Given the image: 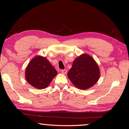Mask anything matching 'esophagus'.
<instances>
[{
	"label": "esophagus",
	"instance_id": "esophagus-1",
	"mask_svg": "<svg viewBox=\"0 0 129 129\" xmlns=\"http://www.w3.org/2000/svg\"><path fill=\"white\" fill-rule=\"evenodd\" d=\"M61 72L62 74H66L67 73V69H62L61 71Z\"/></svg>",
	"mask_w": 129,
	"mask_h": 129
}]
</instances>
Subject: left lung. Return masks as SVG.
<instances>
[{
	"mask_svg": "<svg viewBox=\"0 0 129 129\" xmlns=\"http://www.w3.org/2000/svg\"><path fill=\"white\" fill-rule=\"evenodd\" d=\"M100 76L99 65L90 56L82 54L74 60L68 77L78 89L86 90L93 86Z\"/></svg>",
	"mask_w": 129,
	"mask_h": 129,
	"instance_id": "1",
	"label": "left lung"
}]
</instances>
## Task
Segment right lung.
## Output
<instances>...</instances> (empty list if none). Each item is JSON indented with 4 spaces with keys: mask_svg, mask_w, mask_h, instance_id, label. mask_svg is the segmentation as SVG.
Instances as JSON below:
<instances>
[{
    "mask_svg": "<svg viewBox=\"0 0 129 129\" xmlns=\"http://www.w3.org/2000/svg\"><path fill=\"white\" fill-rule=\"evenodd\" d=\"M57 72L46 57L36 56L30 60L25 69L27 81L38 89L46 88Z\"/></svg>",
    "mask_w": 129,
    "mask_h": 129,
    "instance_id": "add662e5",
    "label": "right lung"
}]
</instances>
